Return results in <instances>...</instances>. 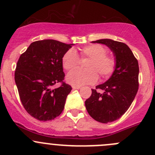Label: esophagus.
<instances>
[{
  "mask_svg": "<svg viewBox=\"0 0 155 155\" xmlns=\"http://www.w3.org/2000/svg\"><path fill=\"white\" fill-rule=\"evenodd\" d=\"M72 88L74 89V90H79V89L81 88V87H80V86H72Z\"/></svg>",
  "mask_w": 155,
  "mask_h": 155,
  "instance_id": "1",
  "label": "esophagus"
}]
</instances>
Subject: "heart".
<instances>
[{
    "label": "heart",
    "mask_w": 155,
    "mask_h": 155,
    "mask_svg": "<svg viewBox=\"0 0 155 155\" xmlns=\"http://www.w3.org/2000/svg\"><path fill=\"white\" fill-rule=\"evenodd\" d=\"M80 54L82 59L89 58L90 61L86 65L87 70L74 69L67 74V81L72 85L93 84L98 80L97 72L102 78H108L115 70V59L112 56H107V50L102 45L91 44L86 46L81 49ZM62 63L65 70L75 68L79 63V57L76 52L72 49L65 52L62 56Z\"/></svg>",
    "instance_id": "obj_1"
}]
</instances>
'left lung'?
Returning a JSON list of instances; mask_svg holds the SVG:
<instances>
[{"label": "left lung", "mask_w": 155, "mask_h": 155, "mask_svg": "<svg viewBox=\"0 0 155 155\" xmlns=\"http://www.w3.org/2000/svg\"><path fill=\"white\" fill-rule=\"evenodd\" d=\"M106 45L112 51L116 68L109 79L92 89L85 101L90 116L96 121L107 124L120 118L128 110L139 89V63L130 47L124 43L111 39L92 41Z\"/></svg>", "instance_id": "left-lung-1"}]
</instances>
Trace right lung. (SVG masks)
Instances as JSON below:
<instances>
[{"label": "right lung", "mask_w": 155, "mask_h": 155, "mask_svg": "<svg viewBox=\"0 0 155 155\" xmlns=\"http://www.w3.org/2000/svg\"><path fill=\"white\" fill-rule=\"evenodd\" d=\"M71 44L42 40L30 44L16 64L15 82L22 105L41 121L52 120L62 112L71 87L63 82L62 59ZM62 82L55 88L54 85Z\"/></svg>", "instance_id": "add662e5"}]
</instances>
